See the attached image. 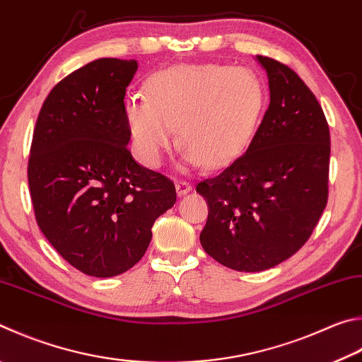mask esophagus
I'll return each instance as SVG.
<instances>
[{"mask_svg":"<svg viewBox=\"0 0 362 362\" xmlns=\"http://www.w3.org/2000/svg\"><path fill=\"white\" fill-rule=\"evenodd\" d=\"M175 189H177V194H179V196H185L187 193H189V189H192V185H189L188 182L179 180V182L175 183Z\"/></svg>","mask_w":362,"mask_h":362,"instance_id":"esophagus-1","label":"esophagus"}]
</instances>
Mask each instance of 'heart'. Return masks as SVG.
Here are the masks:
<instances>
[{
    "label": "heart",
    "instance_id": "obj_1",
    "mask_svg": "<svg viewBox=\"0 0 362 362\" xmlns=\"http://www.w3.org/2000/svg\"><path fill=\"white\" fill-rule=\"evenodd\" d=\"M262 104L264 90L253 71L193 64L156 74L150 82L148 101L128 103L127 117L147 166H158L179 128L183 164L201 163L216 169L244 150L259 122Z\"/></svg>",
    "mask_w": 362,
    "mask_h": 362
}]
</instances>
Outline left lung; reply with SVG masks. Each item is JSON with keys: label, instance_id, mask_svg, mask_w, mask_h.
Wrapping results in <instances>:
<instances>
[{"label": "left lung", "instance_id": "obj_1", "mask_svg": "<svg viewBox=\"0 0 362 362\" xmlns=\"http://www.w3.org/2000/svg\"><path fill=\"white\" fill-rule=\"evenodd\" d=\"M269 81V107L245 153L196 192L209 204L199 235L206 253L239 272L293 256L327 202L331 139L323 109L285 64L256 55Z\"/></svg>", "mask_w": 362, "mask_h": 362}]
</instances>
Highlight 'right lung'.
Masks as SVG:
<instances>
[{
	"mask_svg": "<svg viewBox=\"0 0 362 362\" xmlns=\"http://www.w3.org/2000/svg\"><path fill=\"white\" fill-rule=\"evenodd\" d=\"M136 60L100 58L57 83L39 112L28 163L36 221L71 266L127 272L147 252L175 187L128 150L124 95Z\"/></svg>",
	"mask_w": 362,
	"mask_h": 362,
	"instance_id": "right-lung-1",
	"label": "right lung"
}]
</instances>
